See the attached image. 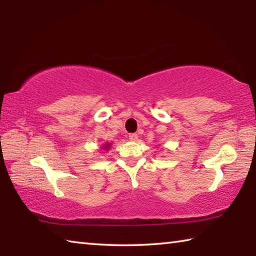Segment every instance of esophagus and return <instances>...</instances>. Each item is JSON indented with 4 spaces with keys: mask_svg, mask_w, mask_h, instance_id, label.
<instances>
[{
    "mask_svg": "<svg viewBox=\"0 0 256 256\" xmlns=\"http://www.w3.org/2000/svg\"><path fill=\"white\" fill-rule=\"evenodd\" d=\"M138 134L136 133H131V134H130V136H128V138H130V140H131V141H136L138 140Z\"/></svg>",
    "mask_w": 256,
    "mask_h": 256,
    "instance_id": "obj_1",
    "label": "esophagus"
}]
</instances>
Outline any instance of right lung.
Masks as SVG:
<instances>
[{
    "mask_svg": "<svg viewBox=\"0 0 256 256\" xmlns=\"http://www.w3.org/2000/svg\"><path fill=\"white\" fill-rule=\"evenodd\" d=\"M110 144H104V146H102V150H108V149H110Z\"/></svg>",
    "mask_w": 256,
    "mask_h": 256,
    "instance_id": "right-lung-1",
    "label": "right lung"
}]
</instances>
